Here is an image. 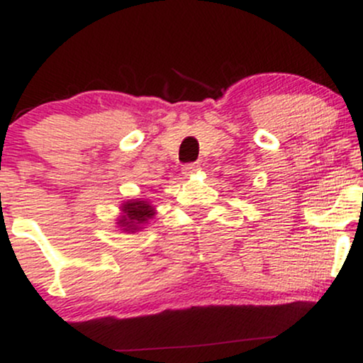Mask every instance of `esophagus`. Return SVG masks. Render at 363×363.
<instances>
[{
    "instance_id": "1",
    "label": "esophagus",
    "mask_w": 363,
    "mask_h": 363,
    "mask_svg": "<svg viewBox=\"0 0 363 363\" xmlns=\"http://www.w3.org/2000/svg\"><path fill=\"white\" fill-rule=\"evenodd\" d=\"M199 169H201V165H199L198 162H191V164L182 165V174H184V176H193V174L199 172Z\"/></svg>"
}]
</instances>
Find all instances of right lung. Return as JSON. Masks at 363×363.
Wrapping results in <instances>:
<instances>
[{"label":"right lung","mask_w":363,"mask_h":363,"mask_svg":"<svg viewBox=\"0 0 363 363\" xmlns=\"http://www.w3.org/2000/svg\"><path fill=\"white\" fill-rule=\"evenodd\" d=\"M123 211L126 215L119 220L121 227H126L124 230H136L140 223H145L150 216L153 215V208L147 201H128L123 206Z\"/></svg>","instance_id":"1"}]
</instances>
